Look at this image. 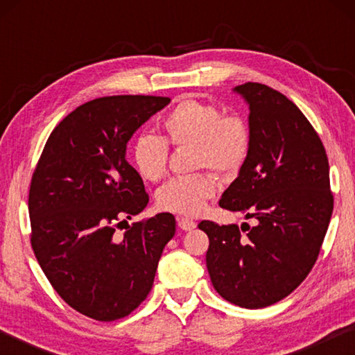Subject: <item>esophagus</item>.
<instances>
[{"instance_id":"34e87169","label":"esophagus","mask_w":355,"mask_h":355,"mask_svg":"<svg viewBox=\"0 0 355 355\" xmlns=\"http://www.w3.org/2000/svg\"><path fill=\"white\" fill-rule=\"evenodd\" d=\"M177 222H178V227L184 232H189V230H192V228H196V225H197L194 220L188 219V218H177Z\"/></svg>"}]
</instances>
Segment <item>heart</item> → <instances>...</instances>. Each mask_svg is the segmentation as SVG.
<instances>
[{"label":"heart","instance_id":"b5f03b06","mask_svg":"<svg viewBox=\"0 0 355 355\" xmlns=\"http://www.w3.org/2000/svg\"><path fill=\"white\" fill-rule=\"evenodd\" d=\"M164 140L172 146H192V167H213L230 173L248 158L249 127L239 116H224L218 106L196 98H183L161 122ZM131 161L146 182H159L167 172V146L156 136L142 135L131 147ZM218 191L211 172L177 177L156 192V203L166 211L197 216Z\"/></svg>","mask_w":355,"mask_h":355}]
</instances>
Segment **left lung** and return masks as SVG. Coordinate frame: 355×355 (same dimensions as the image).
Masks as SVG:
<instances>
[{"label": "left lung", "mask_w": 355, "mask_h": 355, "mask_svg": "<svg viewBox=\"0 0 355 355\" xmlns=\"http://www.w3.org/2000/svg\"><path fill=\"white\" fill-rule=\"evenodd\" d=\"M233 92L249 107L250 147L219 207L257 222L245 236L238 225L211 220L199 228L209 238L214 290L239 307L263 309L296 290L320 254L334 209L329 161L307 117L284 94L258 83Z\"/></svg>", "instance_id": "obj_1"}]
</instances>
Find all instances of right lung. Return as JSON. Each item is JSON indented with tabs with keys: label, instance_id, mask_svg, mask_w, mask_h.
<instances>
[{
	"label": "right lung",
	"instance_id": "right-lung-1",
	"mask_svg": "<svg viewBox=\"0 0 355 355\" xmlns=\"http://www.w3.org/2000/svg\"><path fill=\"white\" fill-rule=\"evenodd\" d=\"M169 103L148 95L87 101L53 130L34 171L28 207L35 258L59 296L97 321L127 316L147 297L175 235L171 213L116 235V225L148 203L127 144Z\"/></svg>",
	"mask_w": 355,
	"mask_h": 355
}]
</instances>
